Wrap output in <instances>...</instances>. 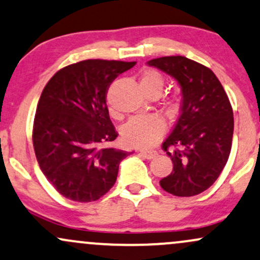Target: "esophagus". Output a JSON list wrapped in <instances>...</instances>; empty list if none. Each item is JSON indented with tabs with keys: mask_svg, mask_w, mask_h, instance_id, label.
Segmentation results:
<instances>
[{
	"mask_svg": "<svg viewBox=\"0 0 260 260\" xmlns=\"http://www.w3.org/2000/svg\"><path fill=\"white\" fill-rule=\"evenodd\" d=\"M140 154H141L142 157H145L146 159H153L155 155L158 154V152L154 151V149H141V151H140Z\"/></svg>",
	"mask_w": 260,
	"mask_h": 260,
	"instance_id": "1",
	"label": "esophagus"
}]
</instances>
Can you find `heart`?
<instances>
[{
  "instance_id": "heart-1",
  "label": "heart",
  "mask_w": 260,
  "mask_h": 260,
  "mask_svg": "<svg viewBox=\"0 0 260 260\" xmlns=\"http://www.w3.org/2000/svg\"><path fill=\"white\" fill-rule=\"evenodd\" d=\"M142 90L146 93L158 92L164 87V78L159 72L153 69H147L142 73L141 80ZM178 100L174 99L168 102V109L175 111L178 108ZM166 123L159 115L149 114L140 115V117L131 118L123 129V137L127 145L134 147L148 148L155 145L160 140V137L166 133Z\"/></svg>"
}]
</instances>
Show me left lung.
Segmentation results:
<instances>
[{
    "label": "left lung",
    "instance_id": "8db88e82",
    "mask_svg": "<svg viewBox=\"0 0 260 260\" xmlns=\"http://www.w3.org/2000/svg\"><path fill=\"white\" fill-rule=\"evenodd\" d=\"M148 66L175 78L182 90L181 114L161 148L173 172L159 181L174 196L206 191L226 166L234 135V113L221 82L208 67L182 56L155 58Z\"/></svg>",
    "mask_w": 260,
    "mask_h": 260
}]
</instances>
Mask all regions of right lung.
Instances as JSON below:
<instances>
[{"label": "right lung", "instance_id": "add662e5", "mask_svg": "<svg viewBox=\"0 0 260 260\" xmlns=\"http://www.w3.org/2000/svg\"><path fill=\"white\" fill-rule=\"evenodd\" d=\"M136 62L86 59L64 67L46 84L32 127L40 169L63 197L100 200L113 187L130 153L109 148L118 133L106 99L112 81Z\"/></svg>", "mask_w": 260, "mask_h": 260}]
</instances>
